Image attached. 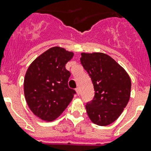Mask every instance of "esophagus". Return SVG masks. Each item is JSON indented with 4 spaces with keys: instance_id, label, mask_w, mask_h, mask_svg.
<instances>
[{
    "instance_id": "esophagus-1",
    "label": "esophagus",
    "mask_w": 151,
    "mask_h": 151,
    "mask_svg": "<svg viewBox=\"0 0 151 151\" xmlns=\"http://www.w3.org/2000/svg\"><path fill=\"white\" fill-rule=\"evenodd\" d=\"M76 92H77V95H80V94H81V91H80V88H76Z\"/></svg>"
}]
</instances>
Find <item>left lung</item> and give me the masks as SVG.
I'll return each mask as SVG.
<instances>
[{
  "mask_svg": "<svg viewBox=\"0 0 151 151\" xmlns=\"http://www.w3.org/2000/svg\"><path fill=\"white\" fill-rule=\"evenodd\" d=\"M81 62L91 78L95 97L86 105L95 124L105 127L115 122L130 98L131 80L114 59L103 52H82Z\"/></svg>",
  "mask_w": 151,
  "mask_h": 151,
  "instance_id": "1",
  "label": "left lung"
}]
</instances>
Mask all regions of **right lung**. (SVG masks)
Instances as JSON below:
<instances>
[{"label":"right lung","instance_id":"add662e5","mask_svg":"<svg viewBox=\"0 0 151 151\" xmlns=\"http://www.w3.org/2000/svg\"><path fill=\"white\" fill-rule=\"evenodd\" d=\"M73 52L54 46L30 64L24 79V94L29 109L44 121L51 122L63 113L76 91L68 87L70 77L66 63Z\"/></svg>","mask_w":151,"mask_h":151}]
</instances>
